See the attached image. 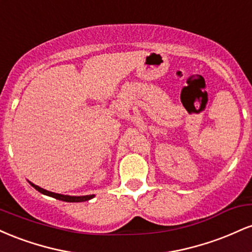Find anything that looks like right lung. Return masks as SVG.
<instances>
[{"instance_id":"obj_1","label":"right lung","mask_w":252,"mask_h":252,"mask_svg":"<svg viewBox=\"0 0 252 252\" xmlns=\"http://www.w3.org/2000/svg\"><path fill=\"white\" fill-rule=\"evenodd\" d=\"M32 186L34 187L36 190H39L40 193H42V194L45 195H50L52 198H56L58 200H63V201H66V202H82V201H88L90 199H92L94 196V194H91V195H82V196H72V195H63V194H59V193H54V192H50V190H46L41 189V187L36 186V185L32 184L30 182Z\"/></svg>"}]
</instances>
